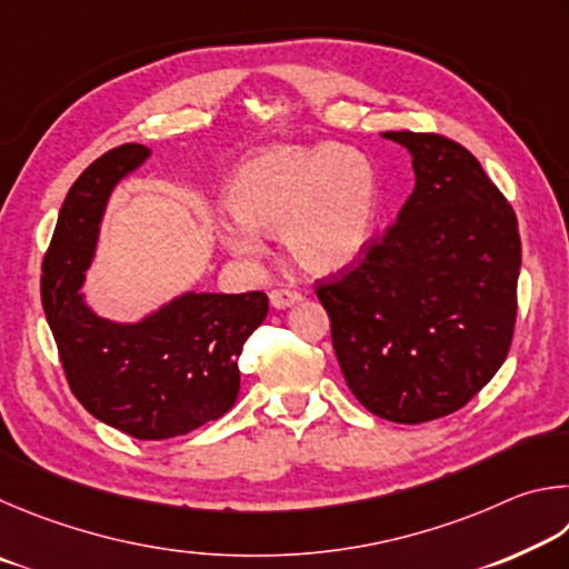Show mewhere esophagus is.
I'll use <instances>...</instances> for the list:
<instances>
[{
	"instance_id": "obj_1",
	"label": "esophagus",
	"mask_w": 569,
	"mask_h": 569,
	"mask_svg": "<svg viewBox=\"0 0 569 569\" xmlns=\"http://www.w3.org/2000/svg\"><path fill=\"white\" fill-rule=\"evenodd\" d=\"M269 302H272V307H277V310H284V307L302 302V295L295 290H272L269 292Z\"/></svg>"
}]
</instances>
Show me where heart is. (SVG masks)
I'll use <instances>...</instances> for the list:
<instances>
[{"mask_svg": "<svg viewBox=\"0 0 569 569\" xmlns=\"http://www.w3.org/2000/svg\"><path fill=\"white\" fill-rule=\"evenodd\" d=\"M224 197L239 222L222 229L232 252L252 254L257 234L282 232L297 264L327 274L370 242L377 177L370 159L352 147L279 144L244 159Z\"/></svg>", "mask_w": 569, "mask_h": 569, "instance_id": "obj_1", "label": "heart"}]
</instances>
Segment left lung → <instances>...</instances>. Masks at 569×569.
<instances>
[{
	"mask_svg": "<svg viewBox=\"0 0 569 569\" xmlns=\"http://www.w3.org/2000/svg\"><path fill=\"white\" fill-rule=\"evenodd\" d=\"M385 137L410 149L415 192L315 292L360 405L420 425L460 410L505 362L522 244L515 209L470 149L435 132Z\"/></svg>",
	"mask_w": 569,
	"mask_h": 569,
	"instance_id": "1",
	"label": "left lung"
}]
</instances>
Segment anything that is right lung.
Segmentation results:
<instances>
[{
    "mask_svg": "<svg viewBox=\"0 0 569 569\" xmlns=\"http://www.w3.org/2000/svg\"><path fill=\"white\" fill-rule=\"evenodd\" d=\"M149 157L119 144L69 189L42 259V305L69 390L89 415L137 440L187 435L229 412L247 337L264 322V292L182 295L137 325H114L79 295L107 197Z\"/></svg>",
    "mask_w": 569,
    "mask_h": 569,
    "instance_id": "obj_1",
    "label": "right lung"
}]
</instances>
